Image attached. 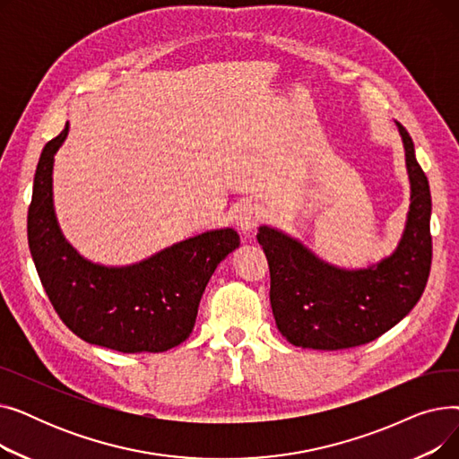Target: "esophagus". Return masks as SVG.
Masks as SVG:
<instances>
[{
  "instance_id": "34e87169",
  "label": "esophagus",
  "mask_w": 459,
  "mask_h": 459,
  "mask_svg": "<svg viewBox=\"0 0 459 459\" xmlns=\"http://www.w3.org/2000/svg\"><path fill=\"white\" fill-rule=\"evenodd\" d=\"M262 220V210L256 203H251V201H246L242 206L238 208V213H236V225L242 229L244 232L247 230H253Z\"/></svg>"
}]
</instances>
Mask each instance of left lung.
Listing matches in <instances>:
<instances>
[{
	"mask_svg": "<svg viewBox=\"0 0 459 459\" xmlns=\"http://www.w3.org/2000/svg\"><path fill=\"white\" fill-rule=\"evenodd\" d=\"M411 204L396 251L365 270H341L298 239L260 227L256 239L270 266V301L284 339L301 348L346 350L376 341L409 315L431 268V195L415 158L413 139L400 125Z\"/></svg>",
	"mask_w": 459,
	"mask_h": 459,
	"instance_id": "1",
	"label": "left lung"
}]
</instances>
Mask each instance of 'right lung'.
Instances as JSON below:
<instances>
[{
	"label": "right lung",
	"mask_w": 459,
	"mask_h": 459,
	"mask_svg": "<svg viewBox=\"0 0 459 459\" xmlns=\"http://www.w3.org/2000/svg\"><path fill=\"white\" fill-rule=\"evenodd\" d=\"M68 134L46 143L33 180L28 239L37 273L63 324L89 344L123 353L167 351L193 331L204 288L239 246L232 229L210 230L125 268L85 260L56 220L54 156Z\"/></svg>",
	"instance_id": "add662e5"
}]
</instances>
